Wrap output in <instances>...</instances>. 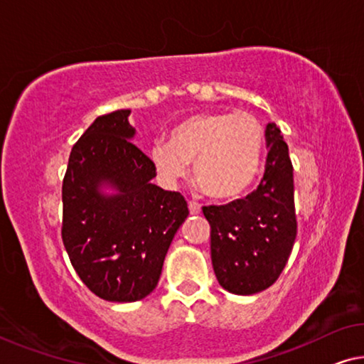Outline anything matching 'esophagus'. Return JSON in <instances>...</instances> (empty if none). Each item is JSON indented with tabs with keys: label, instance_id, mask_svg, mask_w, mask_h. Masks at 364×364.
<instances>
[{
	"label": "esophagus",
	"instance_id": "obj_1",
	"mask_svg": "<svg viewBox=\"0 0 364 364\" xmlns=\"http://www.w3.org/2000/svg\"><path fill=\"white\" fill-rule=\"evenodd\" d=\"M188 207H189V212H191L193 215H198V213H200V209H203L200 204H198V203H189Z\"/></svg>",
	"mask_w": 364,
	"mask_h": 364
}]
</instances>
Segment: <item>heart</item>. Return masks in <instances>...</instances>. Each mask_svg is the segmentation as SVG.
<instances>
[{
	"mask_svg": "<svg viewBox=\"0 0 364 364\" xmlns=\"http://www.w3.org/2000/svg\"><path fill=\"white\" fill-rule=\"evenodd\" d=\"M264 128L250 113H200L178 123L168 142H154L149 159L166 184H175L194 164V180L212 199L243 194L261 170Z\"/></svg>",
	"mask_w": 364,
	"mask_h": 364,
	"instance_id": "obj_1",
	"label": "heart"
}]
</instances>
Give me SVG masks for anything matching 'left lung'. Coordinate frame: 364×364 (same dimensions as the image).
Returning a JSON list of instances; mask_svg holds the SVG:
<instances>
[{"instance_id": "8db88e82", "label": "left lung", "mask_w": 364, "mask_h": 364, "mask_svg": "<svg viewBox=\"0 0 364 364\" xmlns=\"http://www.w3.org/2000/svg\"><path fill=\"white\" fill-rule=\"evenodd\" d=\"M264 178L256 191L203 212L210 223L213 272L233 295H255L279 279L296 238L293 166L275 123L265 128Z\"/></svg>"}]
</instances>
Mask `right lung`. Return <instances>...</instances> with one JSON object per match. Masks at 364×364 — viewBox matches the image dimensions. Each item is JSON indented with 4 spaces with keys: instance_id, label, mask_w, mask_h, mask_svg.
<instances>
[{
    "instance_id": "right-lung-1",
    "label": "right lung",
    "mask_w": 364,
    "mask_h": 364,
    "mask_svg": "<svg viewBox=\"0 0 364 364\" xmlns=\"http://www.w3.org/2000/svg\"><path fill=\"white\" fill-rule=\"evenodd\" d=\"M131 109L92 123L74 144L63 181V243L80 280L107 301L132 303L159 284L166 251L189 215L180 193L152 180Z\"/></svg>"
}]
</instances>
